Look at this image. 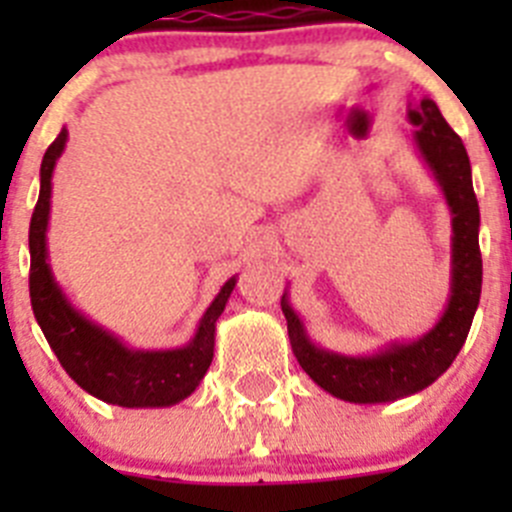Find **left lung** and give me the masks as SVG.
<instances>
[{
  "instance_id": "left-lung-1",
  "label": "left lung",
  "mask_w": 512,
  "mask_h": 512,
  "mask_svg": "<svg viewBox=\"0 0 512 512\" xmlns=\"http://www.w3.org/2000/svg\"><path fill=\"white\" fill-rule=\"evenodd\" d=\"M408 120L418 128L413 135L415 146L441 184L451 210V297L441 320L413 343H390L372 356H343L315 346L287 295L282 297L289 341L302 369L325 392L359 405L400 400L436 382L467 341L482 292L479 205L467 148L443 120L433 99H420L410 107Z\"/></svg>"
}]
</instances>
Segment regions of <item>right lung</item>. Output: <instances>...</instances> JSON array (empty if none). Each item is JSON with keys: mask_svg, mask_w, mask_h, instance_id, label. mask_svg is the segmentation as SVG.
Returning <instances> with one entry per match:
<instances>
[{"mask_svg": "<svg viewBox=\"0 0 512 512\" xmlns=\"http://www.w3.org/2000/svg\"><path fill=\"white\" fill-rule=\"evenodd\" d=\"M66 128L58 133L40 164V197L30 220V302L35 320L53 354L71 379L97 400L120 408H166L192 395L210 369L215 323L235 287L223 284L202 315L192 341L171 351H135L102 325H94L66 300L48 264L45 230L51 215V176L66 146Z\"/></svg>", "mask_w": 512, "mask_h": 512, "instance_id": "right-lung-1", "label": "right lung"}]
</instances>
